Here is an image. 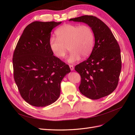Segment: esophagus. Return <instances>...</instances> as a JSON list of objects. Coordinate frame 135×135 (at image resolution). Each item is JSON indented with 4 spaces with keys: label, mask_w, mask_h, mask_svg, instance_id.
<instances>
[{
    "label": "esophagus",
    "mask_w": 135,
    "mask_h": 135,
    "mask_svg": "<svg viewBox=\"0 0 135 135\" xmlns=\"http://www.w3.org/2000/svg\"><path fill=\"white\" fill-rule=\"evenodd\" d=\"M69 67H70V70L71 71L74 70V66H73V65H69Z\"/></svg>",
    "instance_id": "34e87169"
}]
</instances>
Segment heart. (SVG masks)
I'll return each mask as SVG.
<instances>
[{
	"instance_id": "1",
	"label": "heart",
	"mask_w": 135,
	"mask_h": 135,
	"mask_svg": "<svg viewBox=\"0 0 135 135\" xmlns=\"http://www.w3.org/2000/svg\"><path fill=\"white\" fill-rule=\"evenodd\" d=\"M57 38L52 36L49 44L51 51L57 57L64 58L69 49L70 53L67 59L69 63H74L87 57L92 52L95 44V35L92 28L86 25L66 23L55 31Z\"/></svg>"
}]
</instances>
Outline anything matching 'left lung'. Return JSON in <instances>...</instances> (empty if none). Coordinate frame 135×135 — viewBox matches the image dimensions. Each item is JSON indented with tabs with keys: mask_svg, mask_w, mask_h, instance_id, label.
<instances>
[{
	"mask_svg": "<svg viewBox=\"0 0 135 135\" xmlns=\"http://www.w3.org/2000/svg\"><path fill=\"white\" fill-rule=\"evenodd\" d=\"M69 21L87 24L95 35V46L89 57L75 67L81 76L80 92L92 100L110 95L117 87L122 68L117 40L108 26L95 16L85 15Z\"/></svg>",
	"mask_w": 135,
	"mask_h": 135,
	"instance_id": "left-lung-1",
	"label": "left lung"
}]
</instances>
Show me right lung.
Instances as JSON below:
<instances>
[{
    "label": "right lung",
    "instance_id": "add662e5",
    "mask_svg": "<svg viewBox=\"0 0 135 135\" xmlns=\"http://www.w3.org/2000/svg\"><path fill=\"white\" fill-rule=\"evenodd\" d=\"M61 23L34 21L24 29L13 56V74L20 95L36 107L50 105L58 99L60 84L70 69L54 56L49 41L52 29Z\"/></svg>",
    "mask_w": 135,
    "mask_h": 135
}]
</instances>
